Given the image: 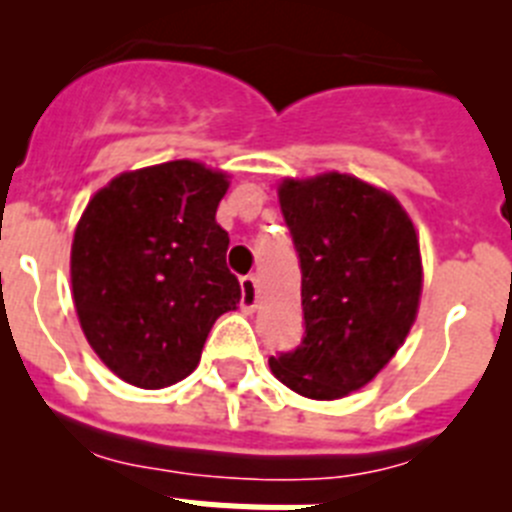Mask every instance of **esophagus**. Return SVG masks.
Here are the masks:
<instances>
[{"label": "esophagus", "mask_w": 512, "mask_h": 512, "mask_svg": "<svg viewBox=\"0 0 512 512\" xmlns=\"http://www.w3.org/2000/svg\"><path fill=\"white\" fill-rule=\"evenodd\" d=\"M259 302V289H256V277H243L241 279V310L253 312Z\"/></svg>", "instance_id": "34e87169"}]
</instances>
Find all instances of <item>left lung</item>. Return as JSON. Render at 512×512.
<instances>
[{
    "label": "left lung",
    "mask_w": 512,
    "mask_h": 512,
    "mask_svg": "<svg viewBox=\"0 0 512 512\" xmlns=\"http://www.w3.org/2000/svg\"><path fill=\"white\" fill-rule=\"evenodd\" d=\"M279 205L300 259L305 336L269 366L289 390L338 400L372 382L410 333L418 235L392 194L338 171L284 179Z\"/></svg>",
    "instance_id": "1"
}]
</instances>
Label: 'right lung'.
Masks as SVG:
<instances>
[{
  "label": "right lung",
  "mask_w": 512,
  "mask_h": 512,
  "mask_svg": "<svg viewBox=\"0 0 512 512\" xmlns=\"http://www.w3.org/2000/svg\"><path fill=\"white\" fill-rule=\"evenodd\" d=\"M228 176L169 161L115 176L89 200L71 246L81 330L128 384L161 390L197 369L215 320L241 302L215 220Z\"/></svg>",
  "instance_id": "add662e5"
}]
</instances>
